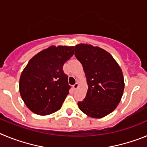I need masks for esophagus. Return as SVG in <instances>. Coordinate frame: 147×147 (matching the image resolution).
Returning a JSON list of instances; mask_svg holds the SVG:
<instances>
[{
  "label": "esophagus",
  "mask_w": 147,
  "mask_h": 147,
  "mask_svg": "<svg viewBox=\"0 0 147 147\" xmlns=\"http://www.w3.org/2000/svg\"><path fill=\"white\" fill-rule=\"evenodd\" d=\"M73 88H74V90H76V89H78V87H79V83H76L75 84V85H73Z\"/></svg>",
  "instance_id": "1"
}]
</instances>
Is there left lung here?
Here are the masks:
<instances>
[{
  "mask_svg": "<svg viewBox=\"0 0 147 147\" xmlns=\"http://www.w3.org/2000/svg\"><path fill=\"white\" fill-rule=\"evenodd\" d=\"M75 47L88 84L85 99L78 103L79 108L92 118L105 117L116 109L122 97L125 81L121 67L101 47L83 43Z\"/></svg>",
  "mask_w": 147,
  "mask_h": 147,
  "instance_id": "1",
  "label": "left lung"
}]
</instances>
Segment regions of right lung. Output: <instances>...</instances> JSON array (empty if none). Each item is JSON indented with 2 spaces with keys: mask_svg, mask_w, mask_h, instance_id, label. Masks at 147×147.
<instances>
[{
  "mask_svg": "<svg viewBox=\"0 0 147 147\" xmlns=\"http://www.w3.org/2000/svg\"><path fill=\"white\" fill-rule=\"evenodd\" d=\"M74 53V46L52 45L29 61L20 75L19 90L33 113L46 116L61 108L70 88L63 66Z\"/></svg>",
  "mask_w": 147,
  "mask_h": 147,
  "instance_id": "add662e5",
  "label": "right lung"
}]
</instances>
